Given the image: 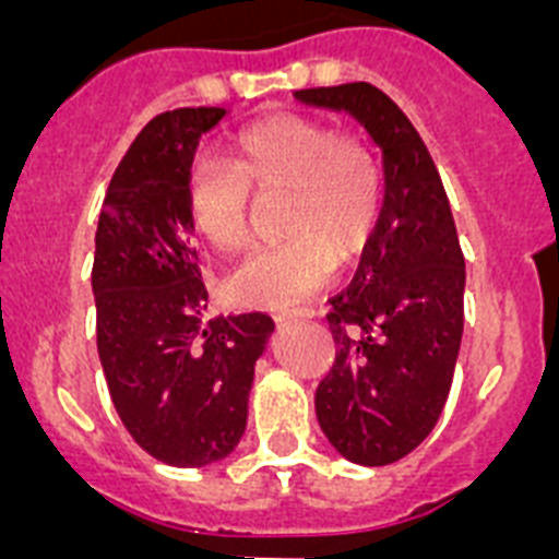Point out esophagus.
<instances>
[{
  "mask_svg": "<svg viewBox=\"0 0 559 559\" xmlns=\"http://www.w3.org/2000/svg\"><path fill=\"white\" fill-rule=\"evenodd\" d=\"M310 310H296V313H285V316H280V319H276V322L280 324H290V322H302V319H310Z\"/></svg>",
  "mask_w": 559,
  "mask_h": 559,
  "instance_id": "esophagus-1",
  "label": "esophagus"
}]
</instances>
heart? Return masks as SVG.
<instances>
[{"label": "heart", "mask_w": 559, "mask_h": 559, "mask_svg": "<svg viewBox=\"0 0 559 559\" xmlns=\"http://www.w3.org/2000/svg\"><path fill=\"white\" fill-rule=\"evenodd\" d=\"M254 192H288L285 235L294 240L249 254L226 276L240 308L290 310L322 290L335 263L367 249L380 215V170L369 147L310 117L276 114L235 136L229 165L195 159L185 181L192 229L215 251L249 235Z\"/></svg>", "instance_id": "heart-1"}]
</instances>
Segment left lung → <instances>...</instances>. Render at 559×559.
<instances>
[{"label": "left lung", "instance_id": "8db88e82", "mask_svg": "<svg viewBox=\"0 0 559 559\" xmlns=\"http://www.w3.org/2000/svg\"><path fill=\"white\" fill-rule=\"evenodd\" d=\"M383 153V206L347 290L330 299L335 364L316 389L330 445L367 467L408 456L445 408L464 328V257L426 142L372 83L302 88Z\"/></svg>", "mask_w": 559, "mask_h": 559}]
</instances>
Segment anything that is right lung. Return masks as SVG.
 <instances>
[{
    "instance_id": "add662e5",
    "label": "right lung",
    "mask_w": 559,
    "mask_h": 559,
    "mask_svg": "<svg viewBox=\"0 0 559 559\" xmlns=\"http://www.w3.org/2000/svg\"><path fill=\"white\" fill-rule=\"evenodd\" d=\"M226 108L153 117L117 165L95 235L97 353L122 426L173 467H204L237 448L265 313L204 319L206 288L185 204L199 140Z\"/></svg>"
}]
</instances>
